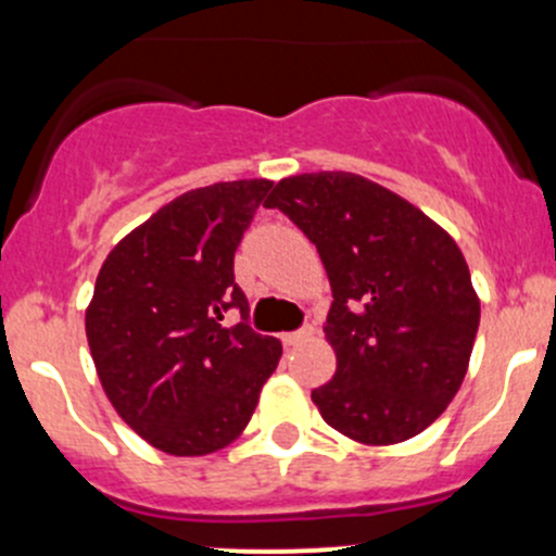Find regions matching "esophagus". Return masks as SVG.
<instances>
[{"label":"esophagus","mask_w":556,"mask_h":556,"mask_svg":"<svg viewBox=\"0 0 556 556\" xmlns=\"http://www.w3.org/2000/svg\"><path fill=\"white\" fill-rule=\"evenodd\" d=\"M311 337H313V329L311 326H305V329H300V331H286L280 340H283L286 348H291V345H302V342H307Z\"/></svg>","instance_id":"obj_1"}]
</instances>
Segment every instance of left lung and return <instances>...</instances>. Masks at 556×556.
<instances>
[{"label":"left lung","instance_id":"left-lung-1","mask_svg":"<svg viewBox=\"0 0 556 556\" xmlns=\"http://www.w3.org/2000/svg\"><path fill=\"white\" fill-rule=\"evenodd\" d=\"M316 243L331 286L324 334L337 371L320 417L369 447L426 431L455 399L479 329V296L447 230L402 194L345 170L280 179L267 198Z\"/></svg>","mask_w":556,"mask_h":556}]
</instances>
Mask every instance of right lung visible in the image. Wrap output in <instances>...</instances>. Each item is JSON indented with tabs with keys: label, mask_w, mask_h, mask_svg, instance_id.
<instances>
[{
	"label": "right lung",
	"mask_w": 556,
	"mask_h": 556,
	"mask_svg": "<svg viewBox=\"0 0 556 556\" xmlns=\"http://www.w3.org/2000/svg\"><path fill=\"white\" fill-rule=\"evenodd\" d=\"M273 181L198 187L128 232L101 265L85 311L90 356L117 415L152 447L208 455L243 433L280 340L225 326L249 318L232 260Z\"/></svg>",
	"instance_id": "right-lung-1"
}]
</instances>
